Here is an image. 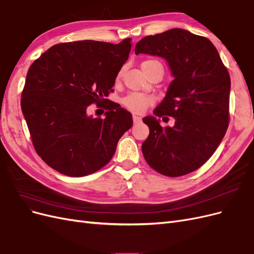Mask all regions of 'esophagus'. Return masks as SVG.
Listing matches in <instances>:
<instances>
[{
  "label": "esophagus",
  "instance_id": "34e87169",
  "mask_svg": "<svg viewBox=\"0 0 254 254\" xmlns=\"http://www.w3.org/2000/svg\"><path fill=\"white\" fill-rule=\"evenodd\" d=\"M132 121H133L134 124H137V123H140L142 121V119L140 117H137V115H133Z\"/></svg>",
  "mask_w": 254,
  "mask_h": 254
}]
</instances>
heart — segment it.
Masks as SVG:
<instances>
[{
    "label": "heart",
    "mask_w": 254,
    "mask_h": 254,
    "mask_svg": "<svg viewBox=\"0 0 254 254\" xmlns=\"http://www.w3.org/2000/svg\"><path fill=\"white\" fill-rule=\"evenodd\" d=\"M155 65L162 66L160 64V63H158L157 60H153V59L145 60L142 63V68L146 75H147L148 72L151 70V67H153ZM122 74H123V71H120L118 73L117 81L121 79ZM152 104H153V99L150 96L144 95L141 93H130L122 99V105L124 106L127 110L135 114L144 113L146 109H147L148 107H150Z\"/></svg>",
    "instance_id": "1"
}]
</instances>
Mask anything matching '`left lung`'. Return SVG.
Returning a JSON list of instances; mask_svg holds the SVG:
<instances>
[{"label":"left lung","instance_id":"left-lung-1","mask_svg":"<svg viewBox=\"0 0 254 254\" xmlns=\"http://www.w3.org/2000/svg\"><path fill=\"white\" fill-rule=\"evenodd\" d=\"M134 52L165 58L175 77L153 110L157 118L173 117L175 126L143 119L149 128L142 145L146 162L167 177L198 170L217 149L230 122L231 80L216 48L205 37L174 28L144 37Z\"/></svg>","mask_w":254,"mask_h":254}]
</instances>
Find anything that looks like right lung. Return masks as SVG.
<instances>
[{
  "instance_id": "add662e5",
  "label": "right lung",
  "mask_w": 254,
  "mask_h": 254,
  "mask_svg": "<svg viewBox=\"0 0 254 254\" xmlns=\"http://www.w3.org/2000/svg\"><path fill=\"white\" fill-rule=\"evenodd\" d=\"M130 49V38L119 44L59 43L29 66L21 109L35 150L60 174L82 177L101 170L131 128V113L105 98L114 91ZM93 103L106 110L105 119L86 114Z\"/></svg>"
}]
</instances>
